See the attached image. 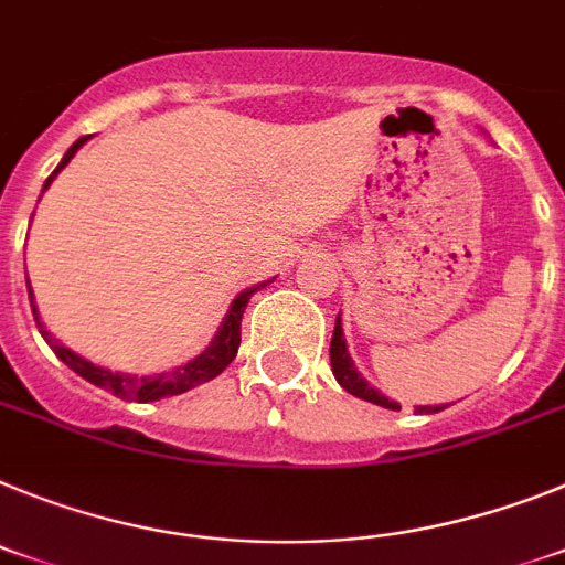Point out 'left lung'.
<instances>
[{
    "mask_svg": "<svg viewBox=\"0 0 565 565\" xmlns=\"http://www.w3.org/2000/svg\"><path fill=\"white\" fill-rule=\"evenodd\" d=\"M330 364H332V375H335V381L343 386V390L350 392V395H355V398L361 401H370V404L375 406H384V409L401 412L398 401H390L386 395H381V392H377L372 384H366V377L355 370L350 352H347V338H343L341 316L335 318V332H332V341H330ZM446 406L449 404L415 406V412H420V415H431V412H440L446 409Z\"/></svg>",
    "mask_w": 565,
    "mask_h": 565,
    "instance_id": "8db88e82",
    "label": "left lung"
}]
</instances>
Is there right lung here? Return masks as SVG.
Instances as JSON below:
<instances>
[{
	"label": "right lung",
	"instance_id": "1",
	"mask_svg": "<svg viewBox=\"0 0 565 565\" xmlns=\"http://www.w3.org/2000/svg\"><path fill=\"white\" fill-rule=\"evenodd\" d=\"M87 139H90V136H82L78 141H73V147L65 153V159L58 161L56 170L47 175L42 193L51 188V181L62 173V167H67V161L76 156V150L85 145ZM262 287H267V284H255V287L244 289V292H238V296L233 298V303H230V310H227V316H224L222 327H218V332H215L213 341L207 343V350L201 352V355H195L193 361H188L184 366H175L173 372H156V375H141V377L130 375V372H113V370H107V366L93 364V361L82 358L78 352H73L71 347H65V343L58 341V338H53L51 332H47L45 323H42V316H39L36 298H33V289H31V278H28V298H31V310H33V318H36L39 332H42V338H45L47 347L56 352V358L62 361V364L71 366L76 375H82L85 381H90V384L113 392L116 398L136 401V404H150V401L170 398V395H181V392L193 390V386H199V384H207V381H213L215 375H222V372L227 370L230 361H233L235 352H238V343H242L244 310H247V303H249V298H253L255 289H262Z\"/></svg>",
	"mask_w": 565,
	"mask_h": 565
}]
</instances>
